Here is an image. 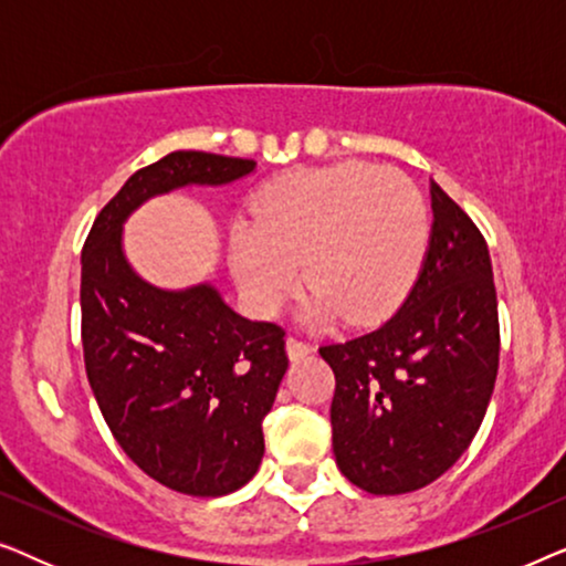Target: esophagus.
<instances>
[{"label": "esophagus", "instance_id": "34e87169", "mask_svg": "<svg viewBox=\"0 0 566 566\" xmlns=\"http://www.w3.org/2000/svg\"><path fill=\"white\" fill-rule=\"evenodd\" d=\"M285 350H289V358L291 360H301V358H306V355H312L314 353V345L312 343H304V339H298V337H289L285 339Z\"/></svg>", "mask_w": 566, "mask_h": 566}]
</instances>
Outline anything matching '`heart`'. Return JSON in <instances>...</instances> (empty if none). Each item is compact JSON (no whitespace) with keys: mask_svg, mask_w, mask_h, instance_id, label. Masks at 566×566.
I'll return each mask as SVG.
<instances>
[{"mask_svg":"<svg viewBox=\"0 0 566 566\" xmlns=\"http://www.w3.org/2000/svg\"><path fill=\"white\" fill-rule=\"evenodd\" d=\"M428 247V203L409 177L337 161L268 182L254 219L231 229V265L262 314L291 296L304 270L312 285L304 301L308 322L345 314L347 322L368 324L407 298Z\"/></svg>","mask_w":566,"mask_h":566,"instance_id":"1","label":"heart"}]
</instances>
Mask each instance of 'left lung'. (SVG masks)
Returning a JSON list of instances; mask_svg holds the SVG:
<instances>
[{
	"label": "left lung",
	"mask_w": 566,
	"mask_h": 566,
	"mask_svg": "<svg viewBox=\"0 0 566 566\" xmlns=\"http://www.w3.org/2000/svg\"><path fill=\"white\" fill-rule=\"evenodd\" d=\"M432 231L420 275L381 327L319 347L335 370L332 451L370 494L415 492L474 440L500 366L492 260L482 231L430 182Z\"/></svg>",
	"instance_id": "obj_1"
}]
</instances>
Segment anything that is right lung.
<instances>
[{
  "instance_id": "obj_1",
  "label": "right lung",
  "mask_w": 566,
  "mask_h": 566,
  "mask_svg": "<svg viewBox=\"0 0 566 566\" xmlns=\"http://www.w3.org/2000/svg\"><path fill=\"white\" fill-rule=\"evenodd\" d=\"M254 167L221 154H167L128 177L82 250L84 368L99 412L144 474L192 497H221L258 474L262 420L289 368L285 332L244 319L211 283H146L123 252V223L154 196L229 185Z\"/></svg>"
}]
</instances>
